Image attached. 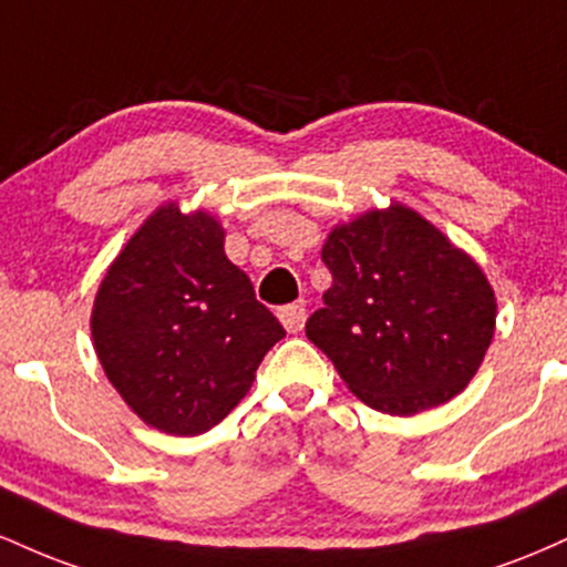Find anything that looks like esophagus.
<instances>
[{"label":"esophagus","mask_w":567,"mask_h":567,"mask_svg":"<svg viewBox=\"0 0 567 567\" xmlns=\"http://www.w3.org/2000/svg\"><path fill=\"white\" fill-rule=\"evenodd\" d=\"M279 322L285 324V330H288V333H298V330H303L306 306L303 303L282 306V309H279Z\"/></svg>","instance_id":"esophagus-1"}]
</instances>
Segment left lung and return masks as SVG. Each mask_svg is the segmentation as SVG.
<instances>
[{"mask_svg": "<svg viewBox=\"0 0 567 567\" xmlns=\"http://www.w3.org/2000/svg\"><path fill=\"white\" fill-rule=\"evenodd\" d=\"M322 261L333 285L306 336L365 405L413 415L472 381L496 328V296L445 234L392 205L330 231Z\"/></svg>", "mask_w": 567, "mask_h": 567, "instance_id": "left-lung-1", "label": "left lung"}]
</instances>
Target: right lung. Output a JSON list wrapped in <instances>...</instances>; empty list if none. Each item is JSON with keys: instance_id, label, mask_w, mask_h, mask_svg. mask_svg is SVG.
Segmentation results:
<instances>
[{"instance_id": "obj_1", "label": "right lung", "mask_w": 567, "mask_h": 567, "mask_svg": "<svg viewBox=\"0 0 567 567\" xmlns=\"http://www.w3.org/2000/svg\"><path fill=\"white\" fill-rule=\"evenodd\" d=\"M285 328L224 252V231L178 205L154 213L103 277L93 341L146 424L202 434L237 408Z\"/></svg>"}]
</instances>
